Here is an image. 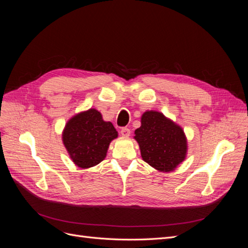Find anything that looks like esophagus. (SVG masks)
<instances>
[{
    "label": "esophagus",
    "instance_id": "esophagus-1",
    "mask_svg": "<svg viewBox=\"0 0 248 248\" xmlns=\"http://www.w3.org/2000/svg\"><path fill=\"white\" fill-rule=\"evenodd\" d=\"M121 136L124 138H128L130 136V129L124 127V128L121 129Z\"/></svg>",
    "mask_w": 248,
    "mask_h": 248
}]
</instances>
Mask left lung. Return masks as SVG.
Listing matches in <instances>:
<instances>
[{
    "instance_id": "obj_1",
    "label": "left lung",
    "mask_w": 248,
    "mask_h": 248,
    "mask_svg": "<svg viewBox=\"0 0 248 248\" xmlns=\"http://www.w3.org/2000/svg\"><path fill=\"white\" fill-rule=\"evenodd\" d=\"M133 139L142 160L158 171L175 170L186 159L188 142L183 128L160 111H145Z\"/></svg>"
}]
</instances>
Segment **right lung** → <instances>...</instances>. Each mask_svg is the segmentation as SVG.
<instances>
[{
    "label": "right lung",
    "instance_id": "obj_1",
    "mask_svg": "<svg viewBox=\"0 0 248 248\" xmlns=\"http://www.w3.org/2000/svg\"><path fill=\"white\" fill-rule=\"evenodd\" d=\"M118 131L101 112L89 108L72 116L62 131V141L72 162L79 169H90L107 157L111 140Z\"/></svg>",
    "mask_w": 248,
    "mask_h": 248
}]
</instances>
